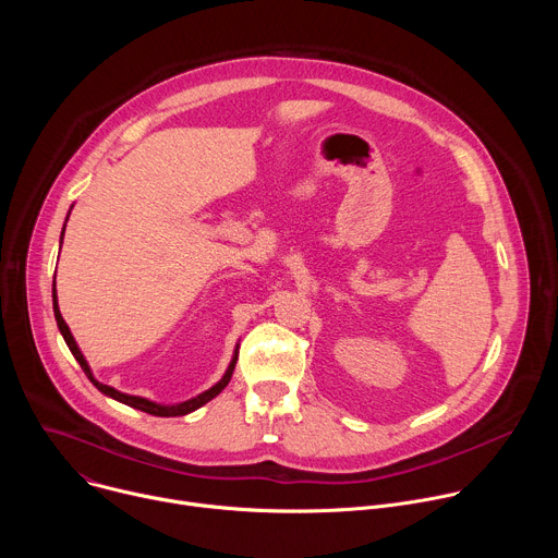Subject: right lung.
<instances>
[{
    "label": "right lung",
    "mask_w": 558,
    "mask_h": 558,
    "mask_svg": "<svg viewBox=\"0 0 558 558\" xmlns=\"http://www.w3.org/2000/svg\"><path fill=\"white\" fill-rule=\"evenodd\" d=\"M70 209H72V207H70ZM68 216H70V211H68ZM68 216H65V222H68ZM63 229H65V225H63ZM61 241H63V231H61ZM52 311H54L57 327H59V331H61V336H63V340H65V344H68L70 353L74 355V360L78 362V366L84 368V373L88 375V379H90V381H93V384H95L104 395L112 397V400H117V402H121V404H125V407H132V409H136V411H143V413L156 415V417H179V415H187V413H194L196 409L205 407L209 400H214V397H216V395H218V392L229 384L231 373H233V368H235V360H238V344H235V349H233V355H231V362H229V366H227L225 375H222V377H220L211 388L203 390L201 395H196V397H192V400L181 402V404H156V402L145 400V397L128 395V392H121V390H117V388H112V386H108V384H101V381L93 375V371H90V366H88V360L84 357L82 349H78V344L74 342V338H72L70 329H68L65 320L61 317L59 302H57V289H54V282H52Z\"/></svg>",
    "instance_id": "right-lung-1"
}]
</instances>
